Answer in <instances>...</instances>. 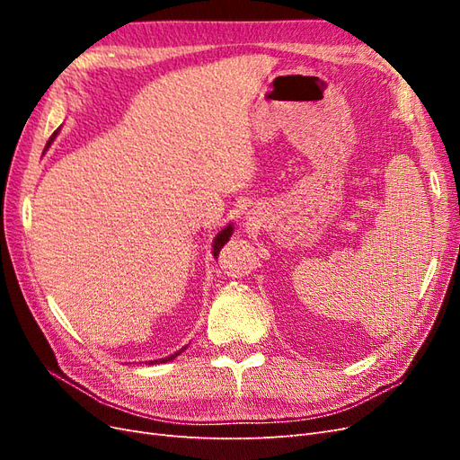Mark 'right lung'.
<instances>
[{
  "instance_id": "right-lung-1",
  "label": "right lung",
  "mask_w": 460,
  "mask_h": 460,
  "mask_svg": "<svg viewBox=\"0 0 460 460\" xmlns=\"http://www.w3.org/2000/svg\"><path fill=\"white\" fill-rule=\"evenodd\" d=\"M58 134H59V128L51 134V137L48 140V146H46V147L51 146V142L55 140V136H58ZM230 235H232V225H228L225 230H220V232L217 234V238H215V242H213V257H215V259L218 257L220 249L225 247V243L230 240ZM184 349H186V347H184ZM184 349H180L178 353H174V355H171V357H164V358H159V360H151V365H153V363H157V365H159V363H169V360H172L176 355H180Z\"/></svg>"
}]
</instances>
